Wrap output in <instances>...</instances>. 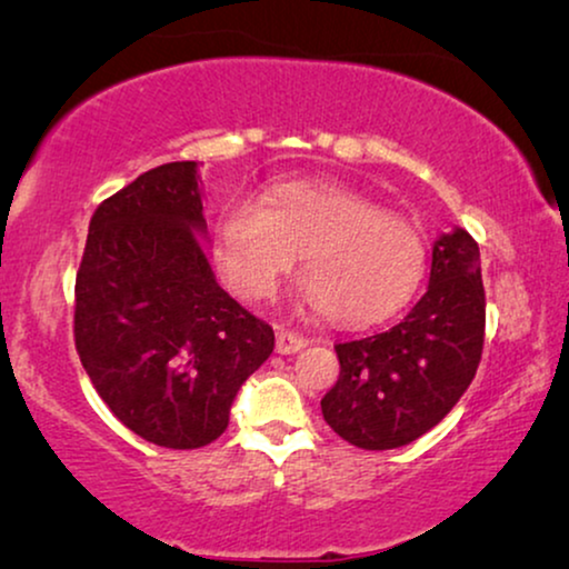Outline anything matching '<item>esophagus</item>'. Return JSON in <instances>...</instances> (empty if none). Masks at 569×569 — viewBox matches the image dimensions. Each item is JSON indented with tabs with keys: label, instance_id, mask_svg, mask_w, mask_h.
Wrapping results in <instances>:
<instances>
[{
	"label": "esophagus",
	"instance_id": "esophagus-1",
	"mask_svg": "<svg viewBox=\"0 0 569 569\" xmlns=\"http://www.w3.org/2000/svg\"><path fill=\"white\" fill-rule=\"evenodd\" d=\"M306 345H308V339L300 337V333L284 331V329L277 331V352L279 355H295V352H300Z\"/></svg>",
	"mask_w": 569,
	"mask_h": 569
}]
</instances>
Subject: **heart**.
<instances>
[{
	"instance_id": "1",
	"label": "heart",
	"mask_w": 569,
	"mask_h": 569,
	"mask_svg": "<svg viewBox=\"0 0 569 569\" xmlns=\"http://www.w3.org/2000/svg\"><path fill=\"white\" fill-rule=\"evenodd\" d=\"M217 263L240 295L269 300L302 253L300 300L331 321L365 326L393 316L422 282V232L331 181H282L232 199L214 228Z\"/></svg>"
}]
</instances>
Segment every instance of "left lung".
I'll return each mask as SVG.
<instances>
[{"label": "left lung", "instance_id": "left-lung-1", "mask_svg": "<svg viewBox=\"0 0 569 569\" xmlns=\"http://www.w3.org/2000/svg\"><path fill=\"white\" fill-rule=\"evenodd\" d=\"M479 246L463 228L432 243L430 284L401 323L337 345V386L321 399L339 438L365 450L409 446L430 432L477 376L485 345Z\"/></svg>", "mask_w": 569, "mask_h": 569}]
</instances>
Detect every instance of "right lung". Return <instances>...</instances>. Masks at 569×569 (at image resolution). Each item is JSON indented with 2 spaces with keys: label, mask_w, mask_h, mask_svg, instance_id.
Returning a JSON list of instances; mask_svg holds the SVG:
<instances>
[{
  "label": "right lung",
  "mask_w": 569,
  "mask_h": 569,
  "mask_svg": "<svg viewBox=\"0 0 569 569\" xmlns=\"http://www.w3.org/2000/svg\"><path fill=\"white\" fill-rule=\"evenodd\" d=\"M193 160L147 170L90 220L74 345L108 409L160 448L220 438L274 331L217 284Z\"/></svg>",
  "instance_id": "right-lung-1"
}]
</instances>
